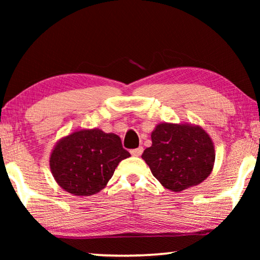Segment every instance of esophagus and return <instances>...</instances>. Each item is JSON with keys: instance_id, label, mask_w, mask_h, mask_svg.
<instances>
[{"instance_id": "1", "label": "esophagus", "mask_w": 260, "mask_h": 260, "mask_svg": "<svg viewBox=\"0 0 260 260\" xmlns=\"http://www.w3.org/2000/svg\"><path fill=\"white\" fill-rule=\"evenodd\" d=\"M142 152H143V148L142 147H139V148H136V149H132V150H131L132 156H135V157L141 156V153H142Z\"/></svg>"}]
</instances>
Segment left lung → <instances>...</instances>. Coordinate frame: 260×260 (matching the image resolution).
<instances>
[{
	"mask_svg": "<svg viewBox=\"0 0 260 260\" xmlns=\"http://www.w3.org/2000/svg\"><path fill=\"white\" fill-rule=\"evenodd\" d=\"M152 146L142 158L165 188L172 191L196 186L209 177L214 164V147L199 126L159 124L151 134Z\"/></svg>",
	"mask_w": 260,
	"mask_h": 260,
	"instance_id": "obj_1",
	"label": "left lung"
}]
</instances>
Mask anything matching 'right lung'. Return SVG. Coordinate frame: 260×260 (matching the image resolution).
Listing matches in <instances>:
<instances>
[{
    "instance_id": "obj_1",
    "label": "right lung",
    "mask_w": 260,
    "mask_h": 260,
    "mask_svg": "<svg viewBox=\"0 0 260 260\" xmlns=\"http://www.w3.org/2000/svg\"><path fill=\"white\" fill-rule=\"evenodd\" d=\"M129 152L116 134L82 129L61 139L50 156V170L59 186L76 196L99 192Z\"/></svg>"
}]
</instances>
